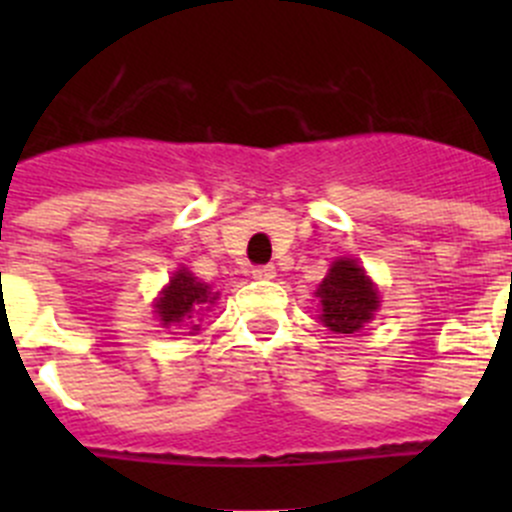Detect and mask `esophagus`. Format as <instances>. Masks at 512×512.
I'll return each instance as SVG.
<instances>
[{
	"label": "esophagus",
	"mask_w": 512,
	"mask_h": 512,
	"mask_svg": "<svg viewBox=\"0 0 512 512\" xmlns=\"http://www.w3.org/2000/svg\"><path fill=\"white\" fill-rule=\"evenodd\" d=\"M252 277H255V280H272V277H275V265L252 267Z\"/></svg>",
	"instance_id": "1"
}]
</instances>
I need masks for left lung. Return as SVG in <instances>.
<instances>
[{"label":"left lung","instance_id":"8db88e82","mask_svg":"<svg viewBox=\"0 0 512 512\" xmlns=\"http://www.w3.org/2000/svg\"><path fill=\"white\" fill-rule=\"evenodd\" d=\"M317 297L322 299V322L339 334L359 332L379 307V294L354 260L334 262Z\"/></svg>","mask_w":512,"mask_h":512}]
</instances>
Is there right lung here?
<instances>
[{"mask_svg":"<svg viewBox=\"0 0 512 512\" xmlns=\"http://www.w3.org/2000/svg\"><path fill=\"white\" fill-rule=\"evenodd\" d=\"M218 294L210 292L208 285L195 280L190 272L180 270L178 275L170 280V285L163 289V297L156 302L158 317L163 324H193L198 332L200 324L193 322V314H200L205 304H213Z\"/></svg>","mask_w":512,"mask_h":512,"instance_id":"right-lung-1","label":"right lung"}]
</instances>
